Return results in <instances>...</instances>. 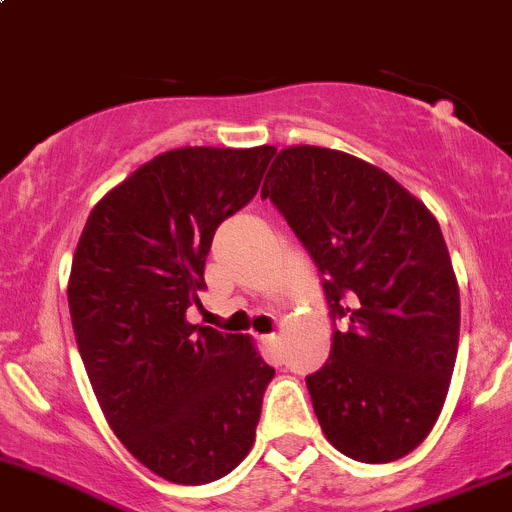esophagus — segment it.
I'll use <instances>...</instances> for the list:
<instances>
[{
  "instance_id": "1",
  "label": "esophagus",
  "mask_w": 512,
  "mask_h": 512,
  "mask_svg": "<svg viewBox=\"0 0 512 512\" xmlns=\"http://www.w3.org/2000/svg\"><path fill=\"white\" fill-rule=\"evenodd\" d=\"M261 342H263V347H266V350H271L273 355H276L278 352V335H261Z\"/></svg>"
}]
</instances>
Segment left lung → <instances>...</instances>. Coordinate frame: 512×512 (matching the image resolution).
I'll list each match as a JSON object with an SVG mask.
<instances>
[{
  "label": "left lung",
  "mask_w": 512,
  "mask_h": 512,
  "mask_svg": "<svg viewBox=\"0 0 512 512\" xmlns=\"http://www.w3.org/2000/svg\"><path fill=\"white\" fill-rule=\"evenodd\" d=\"M261 197L345 323L305 377L325 439L362 463L407 456L439 419L458 352L461 300L439 221L379 167L315 145L278 152Z\"/></svg>",
  "instance_id": "left-lung-1"
}]
</instances>
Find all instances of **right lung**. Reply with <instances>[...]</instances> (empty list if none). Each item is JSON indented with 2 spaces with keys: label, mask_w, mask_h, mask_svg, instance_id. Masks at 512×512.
Masks as SVG:
<instances>
[{
  "label": "right lung",
  "mask_w": 512,
  "mask_h": 512,
  "mask_svg": "<svg viewBox=\"0 0 512 512\" xmlns=\"http://www.w3.org/2000/svg\"><path fill=\"white\" fill-rule=\"evenodd\" d=\"M276 147H179L110 189L68 278L78 352L105 421L142 466L182 486L234 471L276 370L249 335L187 323L214 231L256 197Z\"/></svg>",
  "instance_id": "add662e5"
}]
</instances>
